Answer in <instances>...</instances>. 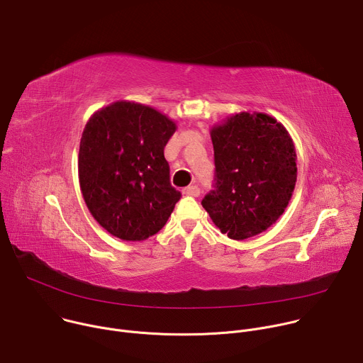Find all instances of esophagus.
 <instances>
[{
    "label": "esophagus",
    "mask_w": 363,
    "mask_h": 363,
    "mask_svg": "<svg viewBox=\"0 0 363 363\" xmlns=\"http://www.w3.org/2000/svg\"><path fill=\"white\" fill-rule=\"evenodd\" d=\"M184 194L192 195V196H198L201 194V189L198 188V185H189V186L184 188Z\"/></svg>",
    "instance_id": "obj_1"
}]
</instances>
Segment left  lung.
<instances>
[{
    "label": "left lung",
    "instance_id": "left-lung-1",
    "mask_svg": "<svg viewBox=\"0 0 363 363\" xmlns=\"http://www.w3.org/2000/svg\"><path fill=\"white\" fill-rule=\"evenodd\" d=\"M216 189L202 199L213 223L231 240L270 228L291 199L296 147L287 129L262 112H240L211 128Z\"/></svg>",
    "mask_w": 363,
    "mask_h": 363
}]
</instances>
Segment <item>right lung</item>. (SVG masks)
<instances>
[{"label": "right lung", "instance_id": "obj_1", "mask_svg": "<svg viewBox=\"0 0 363 363\" xmlns=\"http://www.w3.org/2000/svg\"><path fill=\"white\" fill-rule=\"evenodd\" d=\"M175 130L171 118L130 100L113 101L87 121L80 189L93 218L112 235L143 241L167 224L181 198L164 155Z\"/></svg>", "mask_w": 363, "mask_h": 363}]
</instances>
